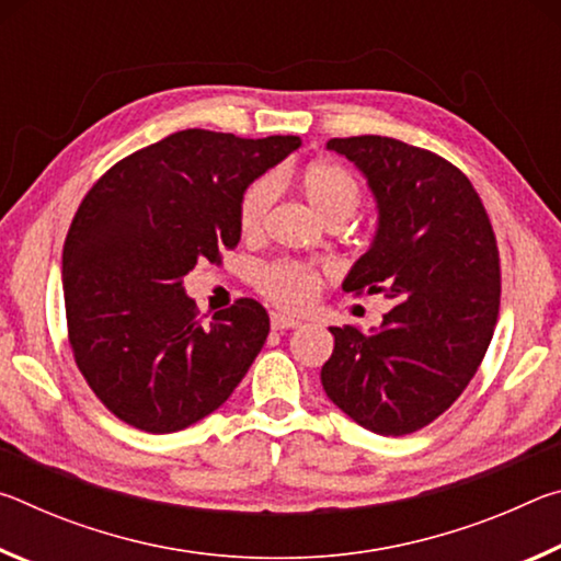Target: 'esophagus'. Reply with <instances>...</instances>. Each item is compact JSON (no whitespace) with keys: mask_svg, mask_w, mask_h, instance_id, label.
Masks as SVG:
<instances>
[{"mask_svg":"<svg viewBox=\"0 0 561 561\" xmlns=\"http://www.w3.org/2000/svg\"><path fill=\"white\" fill-rule=\"evenodd\" d=\"M299 321L284 314H272V329L274 331H284V329H297Z\"/></svg>","mask_w":561,"mask_h":561,"instance_id":"34e87169","label":"esophagus"}]
</instances>
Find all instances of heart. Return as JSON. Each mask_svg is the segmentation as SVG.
<instances>
[{
    "label": "heart",
    "instance_id": "1",
    "mask_svg": "<svg viewBox=\"0 0 561 561\" xmlns=\"http://www.w3.org/2000/svg\"><path fill=\"white\" fill-rule=\"evenodd\" d=\"M287 180H294V175H262L244 187L240 207H237V222H240V232L247 240H257L267 230L272 210L279 197V183H287ZM297 180L311 210L329 225L346 222L348 217H354L360 197H364L358 178L346 165L331 163V160H319V163L304 168V173ZM254 284H257L260 294H264L277 307L301 311L317 299V294L324 287V274L309 267V264L277 260L262 264L254 274Z\"/></svg>",
    "mask_w": 561,
    "mask_h": 561
}]
</instances>
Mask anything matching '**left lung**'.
<instances>
[{
  "instance_id": "1",
  "label": "left lung",
  "mask_w": 561,
  "mask_h": 561,
  "mask_svg": "<svg viewBox=\"0 0 561 561\" xmlns=\"http://www.w3.org/2000/svg\"><path fill=\"white\" fill-rule=\"evenodd\" d=\"M368 178L378 232L344 291L396 301L371 334L331 327L321 386L341 411L381 435L443 415L485 358L500 314L495 230L468 175L433 150L386 136L331 138Z\"/></svg>"
}]
</instances>
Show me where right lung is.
Masks as SVG:
<instances>
[{
	"instance_id": "right-lung-1",
	"label": "right lung",
	"mask_w": 561,
	"mask_h": 561,
	"mask_svg": "<svg viewBox=\"0 0 561 561\" xmlns=\"http://www.w3.org/2000/svg\"><path fill=\"white\" fill-rule=\"evenodd\" d=\"M297 136L178 130L108 168L64 242L69 346L99 401L146 433H175L232 396L270 334L267 309L237 299L203 324L183 277L240 242L244 187Z\"/></svg>"
}]
</instances>
